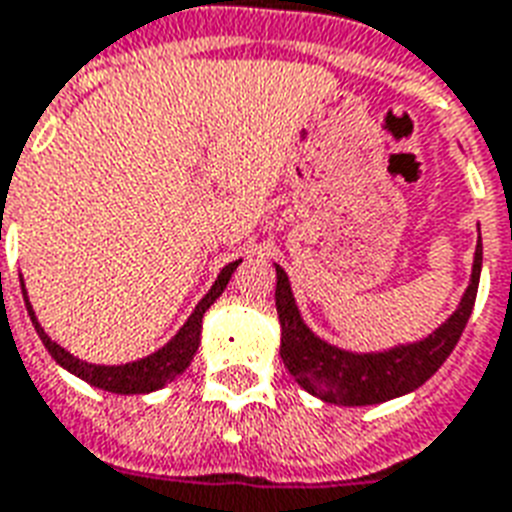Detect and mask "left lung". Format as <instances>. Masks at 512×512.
Listing matches in <instances>:
<instances>
[{
    "mask_svg": "<svg viewBox=\"0 0 512 512\" xmlns=\"http://www.w3.org/2000/svg\"><path fill=\"white\" fill-rule=\"evenodd\" d=\"M483 244L478 241L473 260V276L462 295V303L443 325L416 343H403L386 351L354 354L338 349L311 333L295 306L290 279L276 265V314L282 325L284 368L290 370L306 392L335 405H376L392 397H403L419 389L427 378L438 373L446 357L462 338L467 319L473 314L478 282H481Z\"/></svg>",
    "mask_w": 512,
    "mask_h": 512,
    "instance_id": "left-lung-1",
    "label": "left lung"
}]
</instances>
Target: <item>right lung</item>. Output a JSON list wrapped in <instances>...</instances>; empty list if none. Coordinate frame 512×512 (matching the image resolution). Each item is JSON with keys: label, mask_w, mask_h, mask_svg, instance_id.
Instances as JSON below:
<instances>
[{"label": "right lung", "mask_w": 512, "mask_h": 512, "mask_svg": "<svg viewBox=\"0 0 512 512\" xmlns=\"http://www.w3.org/2000/svg\"><path fill=\"white\" fill-rule=\"evenodd\" d=\"M241 260L236 263H228L217 276V282L212 284V290L206 292L201 303L195 306V311L187 317V322L179 327V333L171 338L163 349H158L150 357L136 362H126V365H91V362H83L72 357L69 351L61 349L56 341H50L48 333L42 330V325L34 317V308H31L29 298H26V287H23L21 276V290L23 300H26V308H29V317L34 322V330H37L39 341L45 343V349L50 351V357L66 368L69 373H74L77 378H83L96 389H104V392H115V395H147V392H155V389H163V386L174 381L179 373H185V368L193 362L195 351H198V343H201V322H204L206 308L212 306L214 300L220 298L222 290L228 287L230 276L239 268Z\"/></svg>", "instance_id": "right-lung-1"}]
</instances>
